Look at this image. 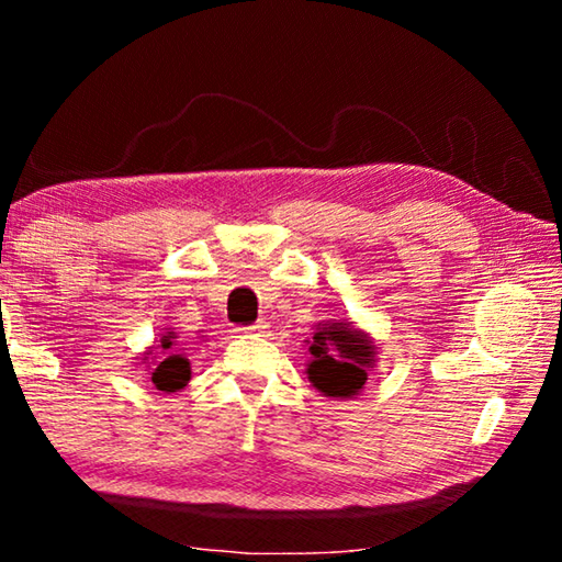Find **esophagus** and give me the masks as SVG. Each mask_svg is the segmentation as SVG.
I'll return each mask as SVG.
<instances>
[{
    "label": "esophagus",
    "instance_id": "obj_1",
    "mask_svg": "<svg viewBox=\"0 0 562 562\" xmlns=\"http://www.w3.org/2000/svg\"><path fill=\"white\" fill-rule=\"evenodd\" d=\"M268 329L262 325V322H258V325H250V327H240L237 331H240V335H262V331Z\"/></svg>",
    "mask_w": 562,
    "mask_h": 562
}]
</instances>
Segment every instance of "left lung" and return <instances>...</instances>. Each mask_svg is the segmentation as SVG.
<instances>
[{
  "instance_id": "left-lung-1",
  "label": "left lung",
  "mask_w": 562,
  "mask_h": 562,
  "mask_svg": "<svg viewBox=\"0 0 562 562\" xmlns=\"http://www.w3.org/2000/svg\"><path fill=\"white\" fill-rule=\"evenodd\" d=\"M307 345L312 355L307 379L322 396L351 398L364 389L367 372L376 361V345L355 322H319Z\"/></svg>"
}]
</instances>
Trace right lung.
<instances>
[{"mask_svg":"<svg viewBox=\"0 0 562 562\" xmlns=\"http://www.w3.org/2000/svg\"><path fill=\"white\" fill-rule=\"evenodd\" d=\"M140 364H146V372L150 374V382L156 384L158 392H178V389H183L190 382V361L180 355L176 331L160 335L158 345L144 351Z\"/></svg>","mask_w":562,"mask_h":562,"instance_id":"add662e5","label":"right lung"}]
</instances>
